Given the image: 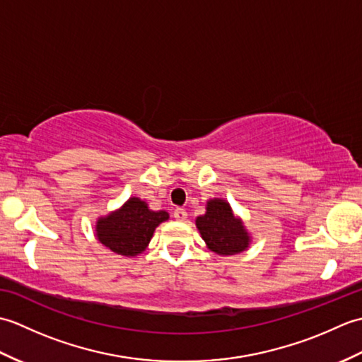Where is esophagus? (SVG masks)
<instances>
[{"instance_id":"obj_1","label":"esophagus","mask_w":362,"mask_h":362,"mask_svg":"<svg viewBox=\"0 0 362 362\" xmlns=\"http://www.w3.org/2000/svg\"><path fill=\"white\" fill-rule=\"evenodd\" d=\"M174 218H175L177 221H185V219L188 218V214H187V211L183 210V209H177V210L174 211Z\"/></svg>"}]
</instances>
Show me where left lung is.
Segmentation results:
<instances>
[{"mask_svg":"<svg viewBox=\"0 0 362 362\" xmlns=\"http://www.w3.org/2000/svg\"><path fill=\"white\" fill-rule=\"evenodd\" d=\"M196 227L206 247L218 255H236L249 247L250 235L224 199H210L206 211L197 216Z\"/></svg>","mask_w":362,"mask_h":362,"instance_id":"left-lung-1","label":"left lung"}]
</instances>
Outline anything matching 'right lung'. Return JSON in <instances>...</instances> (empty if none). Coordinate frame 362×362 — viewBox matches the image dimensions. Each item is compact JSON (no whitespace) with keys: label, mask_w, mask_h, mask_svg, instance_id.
<instances>
[{"label":"right lung","mask_w":362,"mask_h":362,"mask_svg":"<svg viewBox=\"0 0 362 362\" xmlns=\"http://www.w3.org/2000/svg\"><path fill=\"white\" fill-rule=\"evenodd\" d=\"M165 210L152 211L138 197L129 201L96 222L98 241L117 255L136 257L146 250L156 228L168 221Z\"/></svg>","instance_id":"right-lung-1"}]
</instances>
